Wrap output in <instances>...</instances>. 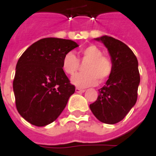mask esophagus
I'll return each instance as SVG.
<instances>
[{"mask_svg": "<svg viewBox=\"0 0 156 156\" xmlns=\"http://www.w3.org/2000/svg\"><path fill=\"white\" fill-rule=\"evenodd\" d=\"M76 93H83L85 91V89H83V88H76L75 89Z\"/></svg>", "mask_w": 156, "mask_h": 156, "instance_id": "esophagus-1", "label": "esophagus"}]
</instances>
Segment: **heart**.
<instances>
[{
  "label": "heart",
  "instance_id": "1",
  "mask_svg": "<svg viewBox=\"0 0 156 156\" xmlns=\"http://www.w3.org/2000/svg\"><path fill=\"white\" fill-rule=\"evenodd\" d=\"M79 59L87 63L83 67V73H78L72 78V83L80 88L93 86L105 81L113 72L111 59L103 55V51L95 45H88L78 51ZM79 68V61L73 52H67L62 58V69L66 74L73 75Z\"/></svg>",
  "mask_w": 156,
  "mask_h": 156
}]
</instances>
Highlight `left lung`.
<instances>
[{
    "instance_id": "1",
    "label": "left lung",
    "mask_w": 156,
    "mask_h": 156,
    "mask_svg": "<svg viewBox=\"0 0 156 156\" xmlns=\"http://www.w3.org/2000/svg\"><path fill=\"white\" fill-rule=\"evenodd\" d=\"M96 40L103 41L108 48L113 72L89 107L102 123L115 124L124 119L137 101L140 81L138 60L130 48L119 40L108 36Z\"/></svg>"
}]
</instances>
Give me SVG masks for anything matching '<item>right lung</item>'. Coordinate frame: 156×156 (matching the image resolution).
I'll return each mask as SVG.
<instances>
[{
  "mask_svg": "<svg viewBox=\"0 0 156 156\" xmlns=\"http://www.w3.org/2000/svg\"><path fill=\"white\" fill-rule=\"evenodd\" d=\"M77 47L71 40L48 37L31 45L20 57L13 80L16 107L30 124L40 127L52 123L74 94L62 61Z\"/></svg>",
  "mask_w": 156,
  "mask_h": 156,
  "instance_id": "obj_1",
  "label": "right lung"
}]
</instances>
